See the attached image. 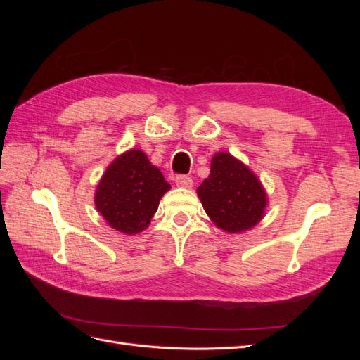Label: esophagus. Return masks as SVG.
Instances as JSON below:
<instances>
[{
  "instance_id": "obj_1",
  "label": "esophagus",
  "mask_w": 360,
  "mask_h": 360,
  "mask_svg": "<svg viewBox=\"0 0 360 360\" xmlns=\"http://www.w3.org/2000/svg\"><path fill=\"white\" fill-rule=\"evenodd\" d=\"M176 184L179 188H184V189H191L192 188V179L188 177V176H177L176 177Z\"/></svg>"
}]
</instances>
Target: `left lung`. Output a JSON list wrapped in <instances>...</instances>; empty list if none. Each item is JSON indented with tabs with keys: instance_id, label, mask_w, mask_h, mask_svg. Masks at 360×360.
Wrapping results in <instances>:
<instances>
[{
	"instance_id": "1",
	"label": "left lung",
	"mask_w": 360,
	"mask_h": 360,
	"mask_svg": "<svg viewBox=\"0 0 360 360\" xmlns=\"http://www.w3.org/2000/svg\"><path fill=\"white\" fill-rule=\"evenodd\" d=\"M197 193L210 221L230 234L254 228L264 217L269 202L257 174L226 151L212 158L209 177Z\"/></svg>"
}]
</instances>
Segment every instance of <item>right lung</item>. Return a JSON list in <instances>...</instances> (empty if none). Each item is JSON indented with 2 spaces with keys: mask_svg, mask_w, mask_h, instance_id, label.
Wrapping results in <instances>:
<instances>
[{
  "mask_svg": "<svg viewBox=\"0 0 360 360\" xmlns=\"http://www.w3.org/2000/svg\"><path fill=\"white\" fill-rule=\"evenodd\" d=\"M171 189L143 150L130 148L106 168L94 193V204L115 231L134 236L144 231L160 198Z\"/></svg>",
  "mask_w": 360,
  "mask_h": 360,
  "instance_id": "right-lung-1",
  "label": "right lung"
}]
</instances>
